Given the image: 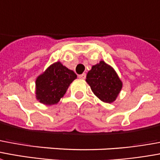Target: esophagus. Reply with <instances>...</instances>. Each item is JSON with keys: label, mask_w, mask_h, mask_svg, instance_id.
<instances>
[{"label": "esophagus", "mask_w": 160, "mask_h": 160, "mask_svg": "<svg viewBox=\"0 0 160 160\" xmlns=\"http://www.w3.org/2000/svg\"><path fill=\"white\" fill-rule=\"evenodd\" d=\"M86 74H80V75H79V78H80V79H81V80H84V79H86Z\"/></svg>", "instance_id": "esophagus-1"}]
</instances>
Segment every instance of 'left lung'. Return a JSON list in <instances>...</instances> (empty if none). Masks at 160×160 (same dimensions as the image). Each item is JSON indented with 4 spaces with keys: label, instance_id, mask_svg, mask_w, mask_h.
<instances>
[{
    "label": "left lung",
    "instance_id": "left-lung-1",
    "mask_svg": "<svg viewBox=\"0 0 160 160\" xmlns=\"http://www.w3.org/2000/svg\"><path fill=\"white\" fill-rule=\"evenodd\" d=\"M86 81L101 101L111 103L116 100L122 89V81L110 65L104 61L93 65L87 73Z\"/></svg>",
    "mask_w": 160,
    "mask_h": 160
}]
</instances>
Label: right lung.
I'll use <instances>...</instances> for the list:
<instances>
[{
    "label": "right lung",
    "instance_id": "obj_1",
    "mask_svg": "<svg viewBox=\"0 0 160 160\" xmlns=\"http://www.w3.org/2000/svg\"><path fill=\"white\" fill-rule=\"evenodd\" d=\"M76 78L74 71L60 62H54L35 80L36 99L45 105L57 104Z\"/></svg>",
    "mask_w": 160,
    "mask_h": 160
}]
</instances>
